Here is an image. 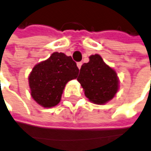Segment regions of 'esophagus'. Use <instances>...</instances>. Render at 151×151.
Returning a JSON list of instances; mask_svg holds the SVG:
<instances>
[{"instance_id":"obj_1","label":"esophagus","mask_w":151,"mask_h":151,"mask_svg":"<svg viewBox=\"0 0 151 151\" xmlns=\"http://www.w3.org/2000/svg\"><path fill=\"white\" fill-rule=\"evenodd\" d=\"M81 65H82V63H81V62H78V63H77V66L78 67V69L81 68Z\"/></svg>"}]
</instances>
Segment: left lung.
Segmentation results:
<instances>
[{"mask_svg": "<svg viewBox=\"0 0 151 151\" xmlns=\"http://www.w3.org/2000/svg\"><path fill=\"white\" fill-rule=\"evenodd\" d=\"M88 63L80 68L78 81L91 102L104 104L113 99L118 90L116 72L107 65L100 55H91Z\"/></svg>", "mask_w": 151, "mask_h": 151, "instance_id": "obj_1", "label": "left lung"}]
</instances>
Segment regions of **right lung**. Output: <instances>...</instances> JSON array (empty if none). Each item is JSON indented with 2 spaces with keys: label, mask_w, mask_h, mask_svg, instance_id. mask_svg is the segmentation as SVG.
Listing matches in <instances>:
<instances>
[{
  "label": "right lung",
  "mask_w": 151,
  "mask_h": 151,
  "mask_svg": "<svg viewBox=\"0 0 151 151\" xmlns=\"http://www.w3.org/2000/svg\"><path fill=\"white\" fill-rule=\"evenodd\" d=\"M78 72L71 56L53 52L47 60L37 64L29 74L32 98L45 108L57 105L61 99L65 84L76 78Z\"/></svg>",
  "instance_id": "1"
}]
</instances>
